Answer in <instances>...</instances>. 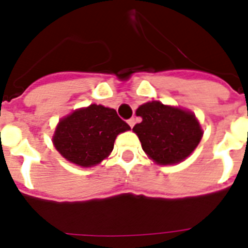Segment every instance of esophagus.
I'll return each instance as SVG.
<instances>
[{
    "label": "esophagus",
    "mask_w": 248,
    "mask_h": 248,
    "mask_svg": "<svg viewBox=\"0 0 248 248\" xmlns=\"http://www.w3.org/2000/svg\"><path fill=\"white\" fill-rule=\"evenodd\" d=\"M127 124H130V127H134V126H135V118H130V120L127 121Z\"/></svg>",
    "instance_id": "1"
}]
</instances>
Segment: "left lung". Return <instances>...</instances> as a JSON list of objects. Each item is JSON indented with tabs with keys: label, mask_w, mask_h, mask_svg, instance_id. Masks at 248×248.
Segmentation results:
<instances>
[{
	"label": "left lung",
	"mask_w": 248,
	"mask_h": 248,
	"mask_svg": "<svg viewBox=\"0 0 248 248\" xmlns=\"http://www.w3.org/2000/svg\"><path fill=\"white\" fill-rule=\"evenodd\" d=\"M143 118L132 128L143 151L158 165L184 161L200 144L203 131L196 116L189 110L149 101L136 109Z\"/></svg>",
	"instance_id": "left-lung-1"
}]
</instances>
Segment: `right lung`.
<instances>
[{
	"instance_id": "obj_1",
	"label": "right lung",
	"mask_w": 248,
	"mask_h": 248,
	"mask_svg": "<svg viewBox=\"0 0 248 248\" xmlns=\"http://www.w3.org/2000/svg\"><path fill=\"white\" fill-rule=\"evenodd\" d=\"M127 130L130 126L121 120L114 109L91 104L62 118L52 143L67 161L81 167H91L110 155L117 136Z\"/></svg>"
}]
</instances>
